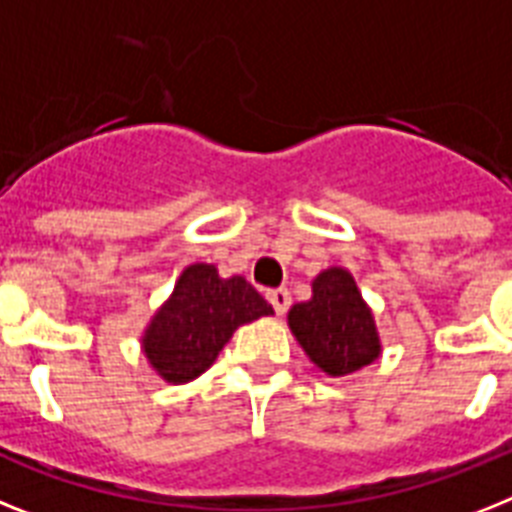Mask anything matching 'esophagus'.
Returning <instances> with one entry per match:
<instances>
[{"instance_id": "esophagus-1", "label": "esophagus", "mask_w": 512, "mask_h": 512, "mask_svg": "<svg viewBox=\"0 0 512 512\" xmlns=\"http://www.w3.org/2000/svg\"><path fill=\"white\" fill-rule=\"evenodd\" d=\"M266 298H269V303H272L274 306V311H277V314H285L287 308H290V303H293V298H290V290H287V287H277V290H269V293H266Z\"/></svg>"}]
</instances>
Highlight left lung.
Returning a JSON list of instances; mask_svg holds the SVG:
<instances>
[{"label": "left lung", "mask_w": 512, "mask_h": 512, "mask_svg": "<svg viewBox=\"0 0 512 512\" xmlns=\"http://www.w3.org/2000/svg\"><path fill=\"white\" fill-rule=\"evenodd\" d=\"M311 301L295 303L287 324L306 356L329 377H345L382 353L374 314L348 269L329 266L316 274Z\"/></svg>", "instance_id": "1"}]
</instances>
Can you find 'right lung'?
Wrapping results in <instances>:
<instances>
[{"instance_id": "obj_1", "label": "right lung", "mask_w": 512, "mask_h": 512, "mask_svg": "<svg viewBox=\"0 0 512 512\" xmlns=\"http://www.w3.org/2000/svg\"><path fill=\"white\" fill-rule=\"evenodd\" d=\"M274 314L246 277H219L214 264L185 266L143 332V353L164 382L201 377L240 324Z\"/></svg>"}]
</instances>
